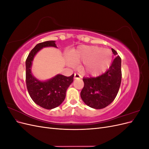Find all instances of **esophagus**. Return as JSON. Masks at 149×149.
<instances>
[{
  "label": "esophagus",
  "instance_id": "esophagus-1",
  "mask_svg": "<svg viewBox=\"0 0 149 149\" xmlns=\"http://www.w3.org/2000/svg\"><path fill=\"white\" fill-rule=\"evenodd\" d=\"M80 78H81V76L79 73H74V79H80Z\"/></svg>",
  "mask_w": 149,
  "mask_h": 149
}]
</instances>
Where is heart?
I'll return each mask as SVG.
<instances>
[{
  "label": "heart",
  "mask_w": 149,
  "mask_h": 149,
  "mask_svg": "<svg viewBox=\"0 0 149 149\" xmlns=\"http://www.w3.org/2000/svg\"><path fill=\"white\" fill-rule=\"evenodd\" d=\"M112 54L108 49L96 46H80L69 53L70 65L83 62L81 67L84 73L90 76H97L105 71L110 66Z\"/></svg>",
  "instance_id": "1"
}]
</instances>
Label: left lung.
I'll return each mask as SVG.
<instances>
[{
    "label": "left lung",
    "instance_id": "left-lung-1",
    "mask_svg": "<svg viewBox=\"0 0 149 149\" xmlns=\"http://www.w3.org/2000/svg\"><path fill=\"white\" fill-rule=\"evenodd\" d=\"M116 56L109 68L96 78H83L84 87L81 97L87 106L96 109H103L114 100L120 86L121 58L113 48Z\"/></svg>",
    "mask_w": 149,
    "mask_h": 149
}]
</instances>
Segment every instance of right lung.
<instances>
[{"label":"right lung","mask_w":149,"mask_h":149,"mask_svg":"<svg viewBox=\"0 0 149 149\" xmlns=\"http://www.w3.org/2000/svg\"><path fill=\"white\" fill-rule=\"evenodd\" d=\"M57 48L55 41H47L37 44L30 52L25 61L26 84L30 96L35 104L47 109H54L63 102L66 92L73 81L74 74L67 77L56 74L47 81H40L31 73V66L35 56L45 47Z\"/></svg>","instance_id":"right-lung-1"}]
</instances>
